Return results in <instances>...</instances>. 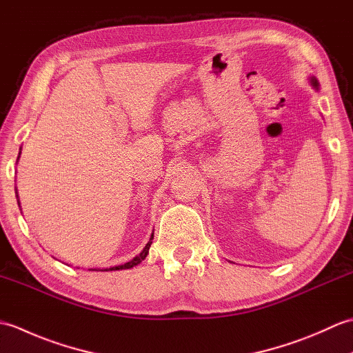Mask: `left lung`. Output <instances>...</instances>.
<instances>
[{
    "mask_svg": "<svg viewBox=\"0 0 353 353\" xmlns=\"http://www.w3.org/2000/svg\"><path fill=\"white\" fill-rule=\"evenodd\" d=\"M310 83H311V86L314 88V89H316V91H319V80L316 79V77H310Z\"/></svg>",
    "mask_w": 353,
    "mask_h": 353,
    "instance_id": "left-lung-1",
    "label": "left lung"
}]
</instances>
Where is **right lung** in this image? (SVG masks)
Listing matches in <instances>:
<instances>
[{
  "mask_svg": "<svg viewBox=\"0 0 353 353\" xmlns=\"http://www.w3.org/2000/svg\"><path fill=\"white\" fill-rule=\"evenodd\" d=\"M19 154H21V152H19ZM18 159H19V156H18ZM17 194H18V192H17ZM17 197H18V196H17ZM18 205H19V201H18ZM152 239H153V234H152V236H150L148 243L145 244L144 249H142V252H141L139 254H137V256H134L133 259H130L129 262H125V264H123V265H115V267H109V268H99V270H100V272H115V270H127V268H132V267H134V265L141 264V262L147 258L148 250H150V245H152V243H153ZM94 270H97V268H94Z\"/></svg>",
  "mask_w": 353,
  "mask_h": 353,
  "instance_id": "right-lung-1",
  "label": "right lung"
}]
</instances>
